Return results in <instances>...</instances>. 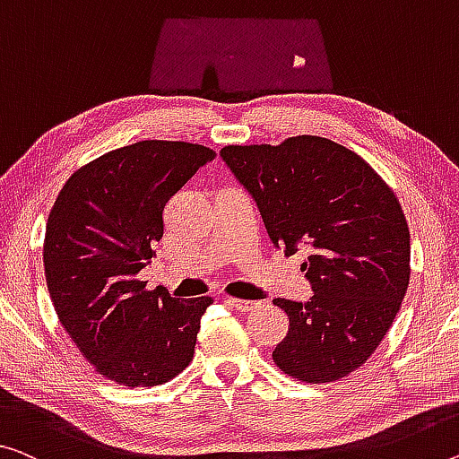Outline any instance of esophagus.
I'll return each instance as SVG.
<instances>
[{
    "label": "esophagus",
    "mask_w": 459,
    "mask_h": 459,
    "mask_svg": "<svg viewBox=\"0 0 459 459\" xmlns=\"http://www.w3.org/2000/svg\"><path fill=\"white\" fill-rule=\"evenodd\" d=\"M225 303L231 307L239 309V312H250L258 306V301H252V299H239V298H225Z\"/></svg>",
    "instance_id": "esophagus-1"
}]
</instances>
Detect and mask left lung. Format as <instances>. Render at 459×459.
<instances>
[{
    "mask_svg": "<svg viewBox=\"0 0 459 459\" xmlns=\"http://www.w3.org/2000/svg\"><path fill=\"white\" fill-rule=\"evenodd\" d=\"M220 153L256 201L271 242L309 252V301L273 299L289 316L273 361L306 384L349 376L384 341L411 281V231L396 195L361 156L324 137Z\"/></svg>",
    "mask_w": 459,
    "mask_h": 459,
    "instance_id": "8db88e82",
    "label": "left lung"
}]
</instances>
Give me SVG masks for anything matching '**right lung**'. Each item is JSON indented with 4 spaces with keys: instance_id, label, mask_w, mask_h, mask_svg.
<instances>
[{
    "instance_id": "obj_1",
    "label": "right lung",
    "mask_w": 459,
    "mask_h": 459,
    "mask_svg": "<svg viewBox=\"0 0 459 459\" xmlns=\"http://www.w3.org/2000/svg\"><path fill=\"white\" fill-rule=\"evenodd\" d=\"M213 158L186 141L118 147L69 176L48 213L42 260L55 312L112 382L160 385L193 361L213 299L147 291L137 274L156 256L166 203Z\"/></svg>"
}]
</instances>
